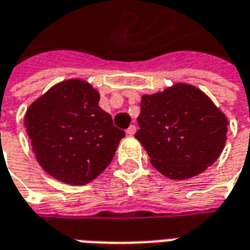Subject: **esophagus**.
Wrapping results in <instances>:
<instances>
[{
  "label": "esophagus",
  "mask_w": 250,
  "mask_h": 250,
  "mask_svg": "<svg viewBox=\"0 0 250 250\" xmlns=\"http://www.w3.org/2000/svg\"><path fill=\"white\" fill-rule=\"evenodd\" d=\"M125 132H127V135H134V134L136 132V125H131L130 127L127 128V131H125Z\"/></svg>",
  "instance_id": "1"
}]
</instances>
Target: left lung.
Here are the masks:
<instances>
[{
  "mask_svg": "<svg viewBox=\"0 0 250 250\" xmlns=\"http://www.w3.org/2000/svg\"><path fill=\"white\" fill-rule=\"evenodd\" d=\"M138 125L135 138L152 166L170 179L191 178L211 166L228 132L224 112L201 89L185 83L143 95Z\"/></svg>",
  "mask_w": 250,
  "mask_h": 250,
  "instance_id": "8db88e82",
  "label": "left lung"
}]
</instances>
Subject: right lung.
I'll return each mask as SVG.
<instances>
[{
  "label": "right lung",
  "instance_id": "1",
  "mask_svg": "<svg viewBox=\"0 0 250 250\" xmlns=\"http://www.w3.org/2000/svg\"><path fill=\"white\" fill-rule=\"evenodd\" d=\"M89 83L71 79L53 85L26 109L24 125L40 166L68 185H85L107 168L125 131L99 107Z\"/></svg>",
  "mask_w": 250,
  "mask_h": 250
}]
</instances>
